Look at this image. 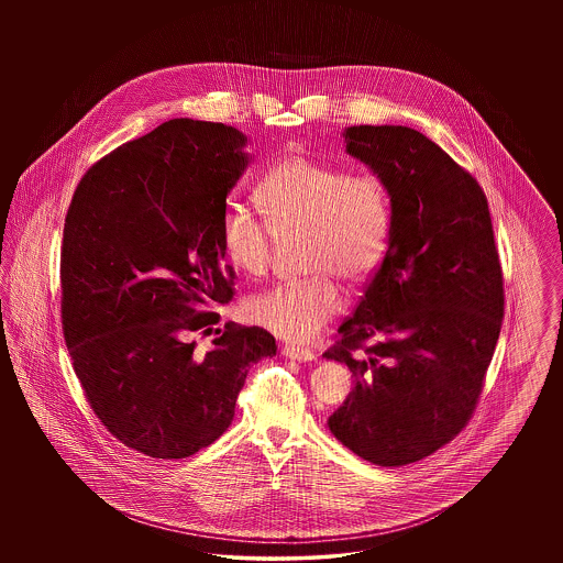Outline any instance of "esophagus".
I'll use <instances>...</instances> for the list:
<instances>
[{
  "label": "esophagus",
  "instance_id": "esophagus-1",
  "mask_svg": "<svg viewBox=\"0 0 563 563\" xmlns=\"http://www.w3.org/2000/svg\"><path fill=\"white\" fill-rule=\"evenodd\" d=\"M283 354L287 358H291V361H299V363H310V361L317 358V354L312 350L299 349V346H294V344H285L283 346Z\"/></svg>",
  "mask_w": 563,
  "mask_h": 563
}]
</instances>
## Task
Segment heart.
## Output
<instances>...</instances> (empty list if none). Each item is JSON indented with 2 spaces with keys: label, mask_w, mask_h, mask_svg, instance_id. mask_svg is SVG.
<instances>
[{
  "label": "heart",
  "mask_w": 563,
  "mask_h": 563,
  "mask_svg": "<svg viewBox=\"0 0 563 563\" xmlns=\"http://www.w3.org/2000/svg\"><path fill=\"white\" fill-rule=\"evenodd\" d=\"M268 223L242 205L221 214L225 260L249 276L268 272L278 241L306 239L303 283L278 285L246 301L249 321L289 342L314 340L344 308L338 283L365 285L382 266L390 236V200L372 173L308 156H287L260 186Z\"/></svg>",
  "instance_id": "b5f03b06"
}]
</instances>
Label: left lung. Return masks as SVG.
Listing matches in <instances>:
<instances>
[{"label":"left lung","mask_w":563,"mask_h":563,"mask_svg":"<svg viewBox=\"0 0 563 563\" xmlns=\"http://www.w3.org/2000/svg\"><path fill=\"white\" fill-rule=\"evenodd\" d=\"M346 152L390 198L384 262L342 342L322 356L354 375L327 420L350 452L405 466L450 443L473 416L505 295L487 198L437 143L407 126H349ZM374 339L372 347H363Z\"/></svg>","instance_id":"8db88e82"}]
</instances>
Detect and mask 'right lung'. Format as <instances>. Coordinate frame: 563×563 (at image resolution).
I'll return each mask as SVG.
<instances>
[{
  "label": "right lung",
  "instance_id": "obj_1",
  "mask_svg": "<svg viewBox=\"0 0 563 563\" xmlns=\"http://www.w3.org/2000/svg\"><path fill=\"white\" fill-rule=\"evenodd\" d=\"M234 126L168 120L97 162L74 194L60 249L63 333L103 427L141 454L177 460L234 420L249 367L276 354L260 327L209 333L232 299L225 198L251 156Z\"/></svg>",
  "mask_w": 563,
  "mask_h": 563
}]
</instances>
